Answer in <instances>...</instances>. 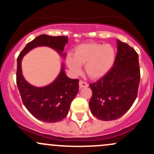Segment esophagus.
<instances>
[{
	"label": "esophagus",
	"instance_id": "obj_1",
	"mask_svg": "<svg viewBox=\"0 0 154 154\" xmlns=\"http://www.w3.org/2000/svg\"><path fill=\"white\" fill-rule=\"evenodd\" d=\"M79 86H80V88H86V87L88 86V84L86 82H84L83 80H80L79 82Z\"/></svg>",
	"mask_w": 154,
	"mask_h": 154
}]
</instances>
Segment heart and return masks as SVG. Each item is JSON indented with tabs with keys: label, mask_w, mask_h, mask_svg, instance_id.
I'll list each match as a JSON object with an SVG mask.
<instances>
[{
	"label": "heart",
	"mask_w": 154,
	"mask_h": 154,
	"mask_svg": "<svg viewBox=\"0 0 154 154\" xmlns=\"http://www.w3.org/2000/svg\"><path fill=\"white\" fill-rule=\"evenodd\" d=\"M116 50L109 44L86 43L74 48V57L67 58V64L74 72L79 73L82 65L91 79L103 77L111 68L116 60Z\"/></svg>",
	"instance_id": "obj_1"
}]
</instances>
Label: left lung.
I'll return each instance as SVG.
<instances>
[{"mask_svg":"<svg viewBox=\"0 0 154 154\" xmlns=\"http://www.w3.org/2000/svg\"><path fill=\"white\" fill-rule=\"evenodd\" d=\"M117 54L111 69L90 83L91 112L102 121L122 117L133 104L140 82L139 56L133 48L117 39Z\"/></svg>","mask_w":154,"mask_h":154,"instance_id":"left-lung-1","label":"left lung"}]
</instances>
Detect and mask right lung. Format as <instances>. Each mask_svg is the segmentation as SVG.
Instances as JSON below:
<instances>
[{"label":"right lung","instance_id":"right-lung-1","mask_svg":"<svg viewBox=\"0 0 154 154\" xmlns=\"http://www.w3.org/2000/svg\"><path fill=\"white\" fill-rule=\"evenodd\" d=\"M68 41V36L40 35L27 43L17 58L16 83L23 104L35 119L43 122L55 123L67 116L71 101L79 91V80L68 77L63 66L58 77L51 84L42 88L32 86L21 74V60L28 51L38 46L54 48L65 57L62 52Z\"/></svg>","mask_w":154,"mask_h":154}]
</instances>
